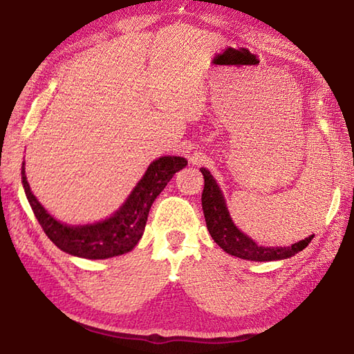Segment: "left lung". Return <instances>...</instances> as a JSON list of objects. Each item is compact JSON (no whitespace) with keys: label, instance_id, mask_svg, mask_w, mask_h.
Masks as SVG:
<instances>
[{"label":"left lung","instance_id":"obj_1","mask_svg":"<svg viewBox=\"0 0 354 354\" xmlns=\"http://www.w3.org/2000/svg\"><path fill=\"white\" fill-rule=\"evenodd\" d=\"M204 175V192H202V209H204L207 228L214 242L219 245L225 252L234 257L251 260V261H274L289 259L297 252L303 251L312 242L315 234L306 237L304 240L293 243L290 246H261L240 231L232 222L227 201L223 198L219 184L216 183L209 170L201 169Z\"/></svg>","mask_w":354,"mask_h":354}]
</instances>
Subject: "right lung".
<instances>
[{"label":"right lung","instance_id":"add662e5","mask_svg":"<svg viewBox=\"0 0 354 354\" xmlns=\"http://www.w3.org/2000/svg\"><path fill=\"white\" fill-rule=\"evenodd\" d=\"M183 156H161L149 164L145 175L114 214L104 221L85 225L62 223L53 217L36 199L26 176V162L21 167V181L28 204L45 234L59 250L74 257L103 260L132 251L145 232L149 209L176 171L183 170Z\"/></svg>","mask_w":354,"mask_h":354}]
</instances>
